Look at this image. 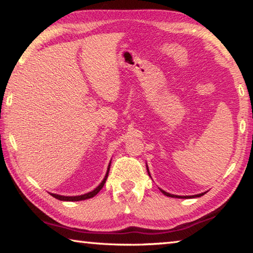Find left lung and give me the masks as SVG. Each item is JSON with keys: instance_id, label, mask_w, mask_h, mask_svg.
I'll use <instances>...</instances> for the list:
<instances>
[{"instance_id": "obj_1", "label": "left lung", "mask_w": 253, "mask_h": 253, "mask_svg": "<svg viewBox=\"0 0 253 253\" xmlns=\"http://www.w3.org/2000/svg\"><path fill=\"white\" fill-rule=\"evenodd\" d=\"M146 169H147V172H148V175L149 176H151V173H149V170H148V166H147V164H146ZM161 190V192L164 195H166V196H169V198H177V199H193V198H200V196H202V195H204L205 193H207V192H204V193H201V194H196V195H190V196H179V195H174V194H169V193H168V192H165L164 190H162V188H160Z\"/></svg>"}]
</instances>
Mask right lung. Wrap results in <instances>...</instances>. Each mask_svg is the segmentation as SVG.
Masks as SVG:
<instances>
[{
    "instance_id": "right-lung-1",
    "label": "right lung",
    "mask_w": 253,
    "mask_h": 253,
    "mask_svg": "<svg viewBox=\"0 0 253 253\" xmlns=\"http://www.w3.org/2000/svg\"><path fill=\"white\" fill-rule=\"evenodd\" d=\"M110 164H111V161L109 162V165H108V169H107V172L104 179H102L101 183L98 185L95 190H92L91 192H88V193L83 194V195H75V196H65V195H59V194H54V193H51V195L53 196V198L58 199L60 201H68V202H75V201H83V200H87V199H91L95 196L98 192H99L102 187H104L105 183H106V179L108 177V173H109V169H110Z\"/></svg>"
}]
</instances>
